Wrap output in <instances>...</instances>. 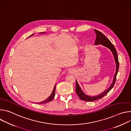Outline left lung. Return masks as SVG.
<instances>
[{
	"instance_id": "left-lung-1",
	"label": "left lung",
	"mask_w": 131,
	"mask_h": 131,
	"mask_svg": "<svg viewBox=\"0 0 131 131\" xmlns=\"http://www.w3.org/2000/svg\"><path fill=\"white\" fill-rule=\"evenodd\" d=\"M94 31L95 32L96 37V40L95 41V45H102L104 46V47H106L108 48L112 52V53L113 54V55L114 57V59L115 60L116 64V72L114 76V78L113 79V81L112 84L110 85V86L104 92L102 93L101 94H99L96 96H90L87 95H86L85 93L83 92L82 90L81 89L79 84L78 83L77 80L76 81V92L77 95L79 96V97L84 101H87V102H93L94 101L102 99L103 97L104 96H105L107 93L112 89L114 86V84L116 82V77H117V74L118 73V70H119V61H118V55H117V51L114 47V45L111 43L110 40L107 38L105 36V35H103L101 32L94 29Z\"/></svg>"
}]
</instances>
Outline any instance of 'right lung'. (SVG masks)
<instances>
[{"label": "right lung", "mask_w": 131, "mask_h": 131, "mask_svg": "<svg viewBox=\"0 0 131 131\" xmlns=\"http://www.w3.org/2000/svg\"><path fill=\"white\" fill-rule=\"evenodd\" d=\"M40 33H41V34H43V33H45V32H40ZM34 35V34H32V35H31V36H32V35ZM31 36H30L29 37H30ZM55 85H56V84L55 85V86H54V89H53V91H52V94H51V95L47 99V100H46L45 101H43V102H40V103H37V104H44V103H48V102H51L53 99V98L54 97V96H55Z\"/></svg>", "instance_id": "1"}]
</instances>
